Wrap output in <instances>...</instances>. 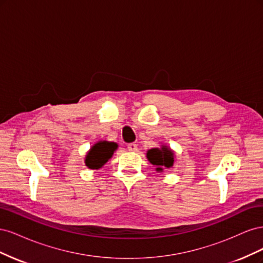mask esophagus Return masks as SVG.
<instances>
[{
	"label": "esophagus",
	"instance_id": "esophagus-1",
	"mask_svg": "<svg viewBox=\"0 0 263 263\" xmlns=\"http://www.w3.org/2000/svg\"><path fill=\"white\" fill-rule=\"evenodd\" d=\"M127 149L132 151V153H135V151L138 150V146H137V144H129L128 146H127Z\"/></svg>",
	"mask_w": 263,
	"mask_h": 263
}]
</instances>
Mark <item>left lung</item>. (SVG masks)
I'll return each mask as SVG.
<instances>
[{"mask_svg":"<svg viewBox=\"0 0 263 263\" xmlns=\"http://www.w3.org/2000/svg\"><path fill=\"white\" fill-rule=\"evenodd\" d=\"M148 161L156 166L157 172H163L164 169H170L176 162V153L166 145L160 148H151L147 151Z\"/></svg>","mask_w":263,"mask_h":263,"instance_id":"obj_1","label":"left lung"}]
</instances>
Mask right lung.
Returning <instances> with one entry per match:
<instances>
[{
	"label": "right lung",
	"mask_w": 263,
	"mask_h": 263,
	"mask_svg": "<svg viewBox=\"0 0 263 263\" xmlns=\"http://www.w3.org/2000/svg\"><path fill=\"white\" fill-rule=\"evenodd\" d=\"M117 148L118 145L114 141L100 140L95 142L85 155V165L92 170L101 169L113 157Z\"/></svg>",
	"instance_id": "1"
}]
</instances>
